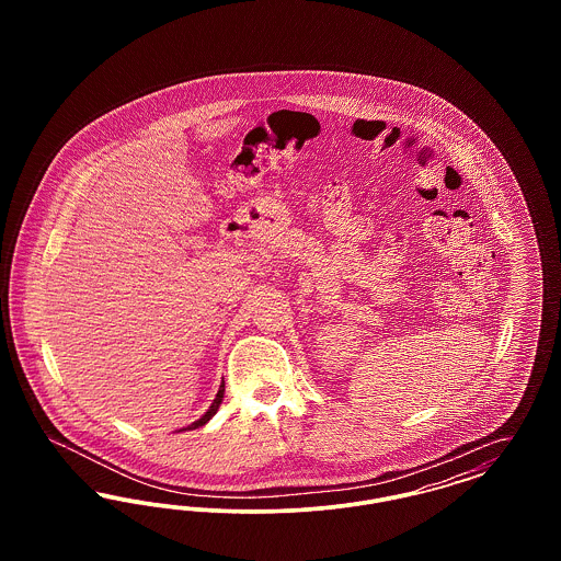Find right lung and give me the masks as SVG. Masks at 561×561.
Returning a JSON list of instances; mask_svg holds the SVG:
<instances>
[{
    "mask_svg": "<svg viewBox=\"0 0 561 561\" xmlns=\"http://www.w3.org/2000/svg\"><path fill=\"white\" fill-rule=\"evenodd\" d=\"M222 398H225V382H222V385H220V389H218V393H216V398H214V401L213 403H210V408H208V410H206V414H204V416H202V419H197V421H195V423H191V425H188V427H185V428H181V431H191V428H197V427H204V425H206V423H208V421H210V419H213L214 414H216V412H218V408H220V403H222Z\"/></svg>",
    "mask_w": 561,
    "mask_h": 561,
    "instance_id": "add662e5",
    "label": "right lung"
}]
</instances>
